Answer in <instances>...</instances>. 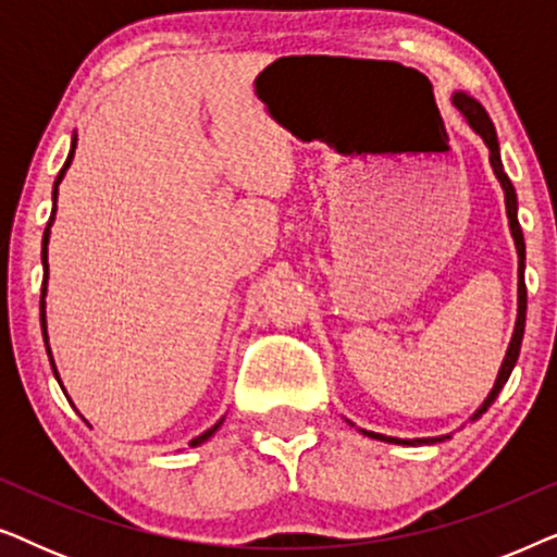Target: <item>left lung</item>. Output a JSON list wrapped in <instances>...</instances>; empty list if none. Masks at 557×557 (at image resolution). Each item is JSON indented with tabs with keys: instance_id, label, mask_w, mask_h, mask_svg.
Returning a JSON list of instances; mask_svg holds the SVG:
<instances>
[{
	"instance_id": "1",
	"label": "left lung",
	"mask_w": 557,
	"mask_h": 557,
	"mask_svg": "<svg viewBox=\"0 0 557 557\" xmlns=\"http://www.w3.org/2000/svg\"><path fill=\"white\" fill-rule=\"evenodd\" d=\"M451 103L456 106V109H459L463 121H467V124L471 126V132L482 136L486 149H490V164H492L494 177L499 180L502 189H505V208H507V220H509V233H512L515 248H517V319H515V332H512V339H509L507 355L499 364L497 380H494L490 395H486L482 406L474 410V416L469 418V421H479V418H482L486 410H490L492 403L497 400L499 391L505 387L509 375H512L517 357H520V347H522V337H524V317H528V288H524V238H522L520 220H517V193H515L512 182H509V177H507L505 166H502L497 132H494L490 113L484 111V106L479 103L474 96L463 94V90H456V94L451 96ZM347 423L355 425L352 421H347ZM360 433H362V436H368V438L385 441V444H398V446H431V444H441V441L451 438V433H444V436H429V438H395V436H385V433L364 431V429H360Z\"/></svg>"
}]
</instances>
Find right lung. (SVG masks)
Wrapping results in <instances>:
<instances>
[{
	"instance_id": "obj_1",
	"label": "right lung",
	"mask_w": 557,
	"mask_h": 557,
	"mask_svg": "<svg viewBox=\"0 0 557 557\" xmlns=\"http://www.w3.org/2000/svg\"><path fill=\"white\" fill-rule=\"evenodd\" d=\"M75 144H78V136L73 134V139H71V151H67V159H65L63 170H60L58 180H55V185H52V212H50L48 227H45V235H42V299H40V322H42L45 349H48V357H50L52 372H55V380H58V383H60V375H58L55 360H52V352H50V342H48V311H45V307H48V304H45V296H48V278H50V269H48V243H50V227H52V223H55V212H58V187H60V182H63V177H65L67 166H71V162H73V157H75ZM60 387H63V385H60ZM63 393H65V391H63ZM83 421H86V418H83ZM223 421H225V418H220V421H218L215 425H212V429H208L205 433H200V436H197V438L189 441V446L195 448V446L205 444V441H208L210 436H215V431L220 429V425H223ZM86 423H88V421H86Z\"/></svg>"
}]
</instances>
